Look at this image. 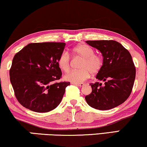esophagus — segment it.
Returning <instances> with one entry per match:
<instances>
[{
    "label": "esophagus",
    "mask_w": 147,
    "mask_h": 147,
    "mask_svg": "<svg viewBox=\"0 0 147 147\" xmlns=\"http://www.w3.org/2000/svg\"><path fill=\"white\" fill-rule=\"evenodd\" d=\"M72 84H75V85L78 86H83L84 84L83 83H81V82H80V83H78V82H73V83H72Z\"/></svg>",
    "instance_id": "34e87169"
}]
</instances>
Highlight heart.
I'll return each instance as SVG.
<instances>
[{
    "label": "heart",
    "instance_id": "1",
    "mask_svg": "<svg viewBox=\"0 0 147 147\" xmlns=\"http://www.w3.org/2000/svg\"><path fill=\"white\" fill-rule=\"evenodd\" d=\"M73 54L76 57L82 58L79 65L80 69L72 71L65 76V79L73 82H80L90 77V73L96 74L100 71L103 65L102 57L94 54L91 47L86 45H80L73 49ZM60 69L64 72H68L71 67V57L67 51L60 55L57 61Z\"/></svg>",
    "mask_w": 147,
    "mask_h": 147
}]
</instances>
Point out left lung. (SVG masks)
Here are the masks:
<instances>
[{"label": "left lung", "instance_id": "8db88e82", "mask_svg": "<svg viewBox=\"0 0 147 147\" xmlns=\"http://www.w3.org/2000/svg\"><path fill=\"white\" fill-rule=\"evenodd\" d=\"M100 51L103 65L96 78L104 81L90 84L92 92L85 96L88 105L98 110H109L123 104L131 93L136 69L129 51L115 40H87Z\"/></svg>", "mask_w": 147, "mask_h": 147}]
</instances>
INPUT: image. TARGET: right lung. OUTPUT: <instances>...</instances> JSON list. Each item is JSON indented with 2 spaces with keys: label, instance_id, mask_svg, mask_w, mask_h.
<instances>
[{
  "label": "right lung",
  "instance_id": "add662e5",
  "mask_svg": "<svg viewBox=\"0 0 147 147\" xmlns=\"http://www.w3.org/2000/svg\"><path fill=\"white\" fill-rule=\"evenodd\" d=\"M65 42L30 43L14 55L10 80L18 102L37 113L53 110L61 102L69 82H55L62 72L58 59Z\"/></svg>",
  "mask_w": 147,
  "mask_h": 147
}]
</instances>
